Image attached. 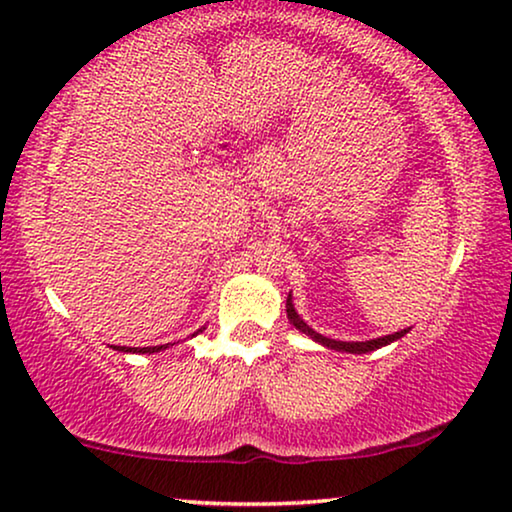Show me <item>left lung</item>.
Returning a JSON list of instances; mask_svg holds the SVG:
<instances>
[{
    "label": "left lung",
    "instance_id": "1",
    "mask_svg": "<svg viewBox=\"0 0 512 512\" xmlns=\"http://www.w3.org/2000/svg\"><path fill=\"white\" fill-rule=\"evenodd\" d=\"M286 317L293 326L298 328L300 333H305L307 338H312L314 342H319V345H324L326 349H335V352H347V354H368V352H375V349L380 347H387L391 342L401 340L405 333H410V328H403V331L398 333H391V335H382V338H375V340H366V342H342V340H333V338H326V335H321L310 328L303 321V317L296 312V307H293V298L289 293V298H286Z\"/></svg>",
    "mask_w": 512,
    "mask_h": 512
}]
</instances>
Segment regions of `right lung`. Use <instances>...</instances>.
I'll use <instances>...</instances> for the list:
<instances>
[{"mask_svg":"<svg viewBox=\"0 0 512 512\" xmlns=\"http://www.w3.org/2000/svg\"><path fill=\"white\" fill-rule=\"evenodd\" d=\"M202 331H205V326H202L200 331H195L193 335H198ZM111 347H114V345H111ZM167 347H170V342H167V345H158V347H114V349H118V352H132V354H135V352L153 354V352H163V349H167Z\"/></svg>","mask_w":512,"mask_h":512,"instance_id":"1","label":"right lung"}]
</instances>
